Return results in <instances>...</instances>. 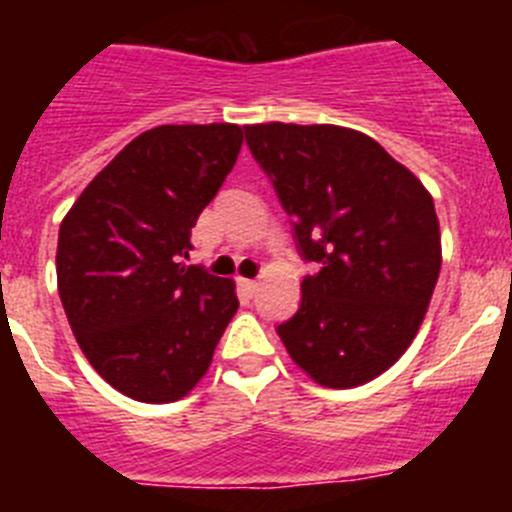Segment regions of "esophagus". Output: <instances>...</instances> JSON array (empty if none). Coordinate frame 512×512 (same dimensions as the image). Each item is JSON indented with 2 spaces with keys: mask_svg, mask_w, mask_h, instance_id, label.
<instances>
[{
  "mask_svg": "<svg viewBox=\"0 0 512 512\" xmlns=\"http://www.w3.org/2000/svg\"><path fill=\"white\" fill-rule=\"evenodd\" d=\"M238 287L243 289V292H246L248 297L253 295V292H256V287H259V282H256V279H238Z\"/></svg>",
  "mask_w": 512,
  "mask_h": 512,
  "instance_id": "34e87169",
  "label": "esophagus"
}]
</instances>
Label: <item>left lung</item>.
<instances>
[{"instance_id":"8db88e82","label":"left lung","mask_w":512,"mask_h":512,"mask_svg":"<svg viewBox=\"0 0 512 512\" xmlns=\"http://www.w3.org/2000/svg\"><path fill=\"white\" fill-rule=\"evenodd\" d=\"M253 158L292 217L300 310L277 325L289 356L323 387L387 372L413 343L441 271L436 207L377 140L338 125H246Z\"/></svg>"}]
</instances>
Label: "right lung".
Instances as JSON below:
<instances>
[{"mask_svg": "<svg viewBox=\"0 0 512 512\" xmlns=\"http://www.w3.org/2000/svg\"><path fill=\"white\" fill-rule=\"evenodd\" d=\"M241 143L230 122L158 125L130 140L63 217L56 274L66 318L99 377L133 400L189 395L238 310L233 279L184 259Z\"/></svg>", "mask_w": 512, "mask_h": 512, "instance_id": "obj_1", "label": "right lung"}]
</instances>
